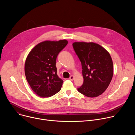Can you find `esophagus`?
<instances>
[{"instance_id": "34e87169", "label": "esophagus", "mask_w": 135, "mask_h": 135, "mask_svg": "<svg viewBox=\"0 0 135 135\" xmlns=\"http://www.w3.org/2000/svg\"><path fill=\"white\" fill-rule=\"evenodd\" d=\"M74 76L71 75V76H70L69 77V79L70 80H71V81H73V80H74Z\"/></svg>"}]
</instances>
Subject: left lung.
<instances>
[{"label": "left lung", "instance_id": "1", "mask_svg": "<svg viewBox=\"0 0 135 135\" xmlns=\"http://www.w3.org/2000/svg\"><path fill=\"white\" fill-rule=\"evenodd\" d=\"M73 46L81 62L84 79L78 90L86 97H97L106 90L112 79L111 56L104 48L94 43L75 42Z\"/></svg>", "mask_w": 135, "mask_h": 135}]
</instances>
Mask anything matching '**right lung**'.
Here are the masks:
<instances>
[{
    "label": "right lung",
    "mask_w": 135,
    "mask_h": 135,
    "mask_svg": "<svg viewBox=\"0 0 135 135\" xmlns=\"http://www.w3.org/2000/svg\"><path fill=\"white\" fill-rule=\"evenodd\" d=\"M67 44L66 40L45 41L37 44L29 53L25 75L31 88L40 97H50L60 91L64 81L57 75L56 60Z\"/></svg>",
    "instance_id": "obj_1"
}]
</instances>
